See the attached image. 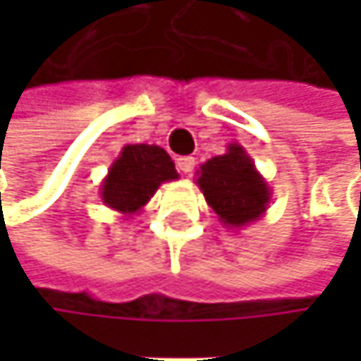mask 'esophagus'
Segmentation results:
<instances>
[{
    "mask_svg": "<svg viewBox=\"0 0 361 361\" xmlns=\"http://www.w3.org/2000/svg\"><path fill=\"white\" fill-rule=\"evenodd\" d=\"M178 169H180L181 173L190 176L194 171V157H180L178 159Z\"/></svg>",
    "mask_w": 361,
    "mask_h": 361,
    "instance_id": "obj_1",
    "label": "esophagus"
}]
</instances>
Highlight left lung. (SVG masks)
<instances>
[{
    "label": "left lung",
    "mask_w": 361,
    "mask_h": 361,
    "mask_svg": "<svg viewBox=\"0 0 361 361\" xmlns=\"http://www.w3.org/2000/svg\"><path fill=\"white\" fill-rule=\"evenodd\" d=\"M196 183L219 224L230 230H243L265 215L271 190L257 171L251 154L240 144H228V150L209 159L196 171Z\"/></svg>",
    "instance_id": "1"
}]
</instances>
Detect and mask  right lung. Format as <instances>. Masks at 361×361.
<instances>
[{
	"label": "right lung",
	"mask_w": 361,
	"mask_h": 361,
	"mask_svg": "<svg viewBox=\"0 0 361 361\" xmlns=\"http://www.w3.org/2000/svg\"><path fill=\"white\" fill-rule=\"evenodd\" d=\"M180 180L171 157L154 144H127L112 161L100 185L102 202L125 215H137L165 181Z\"/></svg>",
	"instance_id": "1"
}]
</instances>
